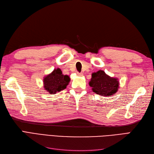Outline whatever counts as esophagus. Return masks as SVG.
I'll use <instances>...</instances> for the list:
<instances>
[{"mask_svg": "<svg viewBox=\"0 0 154 154\" xmlns=\"http://www.w3.org/2000/svg\"><path fill=\"white\" fill-rule=\"evenodd\" d=\"M77 75L78 76H83V74L82 73H79V72H77Z\"/></svg>", "mask_w": 154, "mask_h": 154, "instance_id": "esophagus-1", "label": "esophagus"}]
</instances>
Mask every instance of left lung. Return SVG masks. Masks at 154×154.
Listing matches in <instances>:
<instances>
[{
  "instance_id": "left-lung-1",
  "label": "left lung",
  "mask_w": 154,
  "mask_h": 154,
  "mask_svg": "<svg viewBox=\"0 0 154 154\" xmlns=\"http://www.w3.org/2000/svg\"><path fill=\"white\" fill-rule=\"evenodd\" d=\"M88 85L92 87V91L97 94L108 97L115 94L119 88L118 78L111 77L103 70L92 72Z\"/></svg>"
}]
</instances>
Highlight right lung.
I'll list each match as a JSON object with an SVG mask.
<instances>
[{
  "mask_svg": "<svg viewBox=\"0 0 154 154\" xmlns=\"http://www.w3.org/2000/svg\"><path fill=\"white\" fill-rule=\"evenodd\" d=\"M70 81L69 76L64 75L61 69L57 68L44 77L43 85L44 89L50 94H55L57 92L65 89Z\"/></svg>",
  "mask_w": 154,
  "mask_h": 154,
  "instance_id": "right-lung-1",
  "label": "right lung"
}]
</instances>
